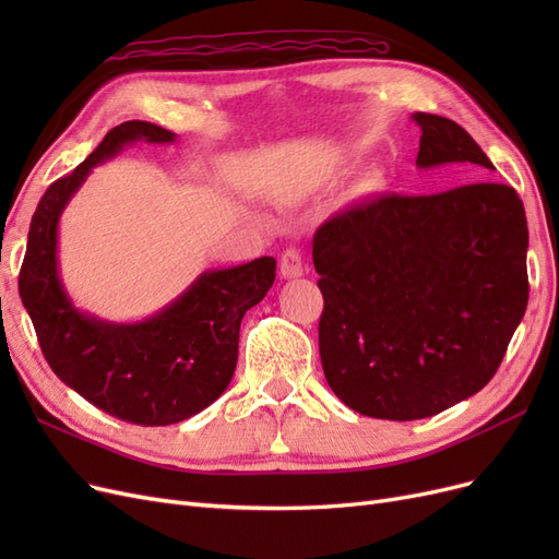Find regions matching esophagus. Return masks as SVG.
Listing matches in <instances>:
<instances>
[{
  "label": "esophagus",
  "mask_w": 559,
  "mask_h": 559,
  "mask_svg": "<svg viewBox=\"0 0 559 559\" xmlns=\"http://www.w3.org/2000/svg\"><path fill=\"white\" fill-rule=\"evenodd\" d=\"M306 270H308V265H306V261H302V253L298 251V249H286L284 253H282V259H280V275L284 277V280H296V277H300V275H306Z\"/></svg>",
  "instance_id": "obj_1"
}]
</instances>
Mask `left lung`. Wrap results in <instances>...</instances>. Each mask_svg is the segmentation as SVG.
Wrapping results in <instances>:
<instances>
[{
    "label": "left lung",
    "mask_w": 559,
    "mask_h": 559,
    "mask_svg": "<svg viewBox=\"0 0 559 559\" xmlns=\"http://www.w3.org/2000/svg\"><path fill=\"white\" fill-rule=\"evenodd\" d=\"M417 167L495 170L450 118L413 114ZM527 216L506 183L382 195L314 233L319 357L333 394L378 419L443 413L495 378L527 310Z\"/></svg>",
    "instance_id": "1"
}]
</instances>
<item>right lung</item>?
<instances>
[{
  "mask_svg": "<svg viewBox=\"0 0 559 559\" xmlns=\"http://www.w3.org/2000/svg\"><path fill=\"white\" fill-rule=\"evenodd\" d=\"M177 134L146 121L107 132L72 175L41 195L19 277L23 306L48 366L88 403L142 427L177 425L226 392L238 364L240 321L275 282V259L207 270L170 306L132 324L74 308L58 267V226L95 165L134 142L170 144Z\"/></svg>",
  "mask_w": 559,
  "mask_h": 559,
  "instance_id": "add662e5",
  "label": "right lung"
}]
</instances>
